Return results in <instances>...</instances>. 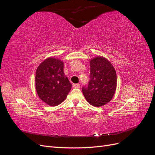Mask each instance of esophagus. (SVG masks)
Listing matches in <instances>:
<instances>
[{
    "mask_svg": "<svg viewBox=\"0 0 155 155\" xmlns=\"http://www.w3.org/2000/svg\"><path fill=\"white\" fill-rule=\"evenodd\" d=\"M73 87L74 88H79V87H80V85L78 83H75V84H73Z\"/></svg>",
    "mask_w": 155,
    "mask_h": 155,
    "instance_id": "1",
    "label": "esophagus"
}]
</instances>
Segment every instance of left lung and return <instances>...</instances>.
<instances>
[{
	"label": "left lung",
	"mask_w": 155,
	"mask_h": 155,
	"mask_svg": "<svg viewBox=\"0 0 155 155\" xmlns=\"http://www.w3.org/2000/svg\"><path fill=\"white\" fill-rule=\"evenodd\" d=\"M90 80L82 88L87 101L94 107H101L109 102L113 97L117 85L115 69L104 57L91 60Z\"/></svg>",
	"instance_id": "left-lung-1"
}]
</instances>
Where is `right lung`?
Here are the masks:
<instances>
[{"label":"right lung","mask_w":155,"mask_h":155,"mask_svg":"<svg viewBox=\"0 0 155 155\" xmlns=\"http://www.w3.org/2000/svg\"><path fill=\"white\" fill-rule=\"evenodd\" d=\"M63 62L54 58L45 59L37 68L35 87L40 99L50 106H57L66 99L72 87L63 72Z\"/></svg>","instance_id":"obj_1"}]
</instances>
